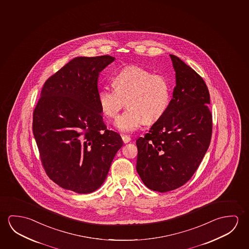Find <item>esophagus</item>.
Wrapping results in <instances>:
<instances>
[{
    "mask_svg": "<svg viewBox=\"0 0 249 249\" xmlns=\"http://www.w3.org/2000/svg\"><path fill=\"white\" fill-rule=\"evenodd\" d=\"M121 137H122L123 142H124V143H127V142H130V140H131L130 136H128V135H122Z\"/></svg>",
    "mask_w": 249,
    "mask_h": 249,
    "instance_id": "esophagus-1",
    "label": "esophagus"
}]
</instances>
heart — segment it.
I'll return each instance as SVG.
<instances>
[{
    "instance_id": "b5f03b06",
    "label": "heart",
    "mask_w": 249,
    "mask_h": 249,
    "mask_svg": "<svg viewBox=\"0 0 249 249\" xmlns=\"http://www.w3.org/2000/svg\"><path fill=\"white\" fill-rule=\"evenodd\" d=\"M113 84L114 87L100 89L99 101L104 114L111 119L126 104V110L115 120L118 130L131 132L143 123H156L169 109L172 90L170 79L163 74L130 66L115 75Z\"/></svg>"
}]
</instances>
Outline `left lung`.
I'll use <instances>...</instances> for the list:
<instances>
[{
  "instance_id": "1",
  "label": "left lung",
  "mask_w": 249,
  "mask_h": 249,
  "mask_svg": "<svg viewBox=\"0 0 249 249\" xmlns=\"http://www.w3.org/2000/svg\"><path fill=\"white\" fill-rule=\"evenodd\" d=\"M176 71L173 99L165 114L137 139V171L147 188L168 192L196 171L212 136L209 89L196 71L170 54Z\"/></svg>"
}]
</instances>
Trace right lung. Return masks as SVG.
Returning <instances> with one entry per match:
<instances>
[{
  "mask_svg": "<svg viewBox=\"0 0 249 249\" xmlns=\"http://www.w3.org/2000/svg\"><path fill=\"white\" fill-rule=\"evenodd\" d=\"M114 59L76 57L42 87L33 133L48 178L65 190H98L122 147L119 133L107 130L99 101V72Z\"/></svg>",
  "mask_w": 249,
  "mask_h": 249,
  "instance_id": "right-lung-1",
  "label": "right lung"
}]
</instances>
